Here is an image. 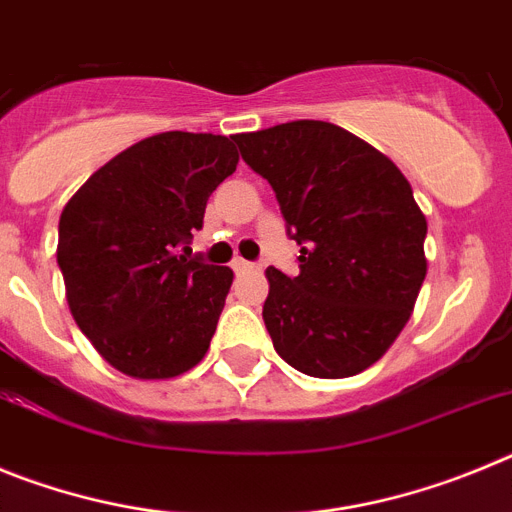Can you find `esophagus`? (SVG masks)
Listing matches in <instances>:
<instances>
[{"instance_id": "esophagus-1", "label": "esophagus", "mask_w": 512, "mask_h": 512, "mask_svg": "<svg viewBox=\"0 0 512 512\" xmlns=\"http://www.w3.org/2000/svg\"><path fill=\"white\" fill-rule=\"evenodd\" d=\"M259 269H261V264H251V261H243V259L233 261L235 274H246V271H259Z\"/></svg>"}]
</instances>
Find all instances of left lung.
Returning a JSON list of instances; mask_svg holds the SVG:
<instances>
[{"mask_svg":"<svg viewBox=\"0 0 512 512\" xmlns=\"http://www.w3.org/2000/svg\"><path fill=\"white\" fill-rule=\"evenodd\" d=\"M233 140L300 246L297 277L266 269L264 323L277 354L307 377L364 372L400 336L428 271V223L410 182L333 122H282Z\"/></svg>","mask_w":512,"mask_h":512,"instance_id":"8db88e82","label":"left lung"}]
</instances>
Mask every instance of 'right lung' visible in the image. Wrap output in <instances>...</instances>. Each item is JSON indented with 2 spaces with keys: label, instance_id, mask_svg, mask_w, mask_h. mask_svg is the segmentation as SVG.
Instances as JSON below:
<instances>
[{
  "label": "right lung",
  "instance_id": "add662e5",
  "mask_svg": "<svg viewBox=\"0 0 512 512\" xmlns=\"http://www.w3.org/2000/svg\"><path fill=\"white\" fill-rule=\"evenodd\" d=\"M235 166L225 135L158 133L110 158L63 207L56 256L69 310L117 372L171 379L205 359L233 271L192 259L187 243Z\"/></svg>",
  "mask_w": 512,
  "mask_h": 512
}]
</instances>
